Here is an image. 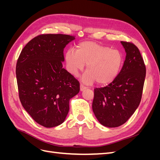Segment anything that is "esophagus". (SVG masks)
<instances>
[{
  "label": "esophagus",
  "mask_w": 160,
  "mask_h": 160,
  "mask_svg": "<svg viewBox=\"0 0 160 160\" xmlns=\"http://www.w3.org/2000/svg\"><path fill=\"white\" fill-rule=\"evenodd\" d=\"M86 89H87V88H86V87H85L84 85H83L82 84L80 85V91H84Z\"/></svg>",
  "instance_id": "1"
}]
</instances>
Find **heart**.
Here are the masks:
<instances>
[{
  "label": "heart",
  "instance_id": "1",
  "mask_svg": "<svg viewBox=\"0 0 160 160\" xmlns=\"http://www.w3.org/2000/svg\"><path fill=\"white\" fill-rule=\"evenodd\" d=\"M65 60L67 69L77 77L85 67V73L82 81L87 84L96 83L105 85L111 83L118 77L122 68L124 57L118 49L93 41H83L77 46L76 51H67Z\"/></svg>",
  "mask_w": 160,
  "mask_h": 160
}]
</instances>
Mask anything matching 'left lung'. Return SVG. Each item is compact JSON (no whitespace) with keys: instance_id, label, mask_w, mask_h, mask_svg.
I'll return each instance as SVG.
<instances>
[{"instance_id":"obj_1","label":"left lung","mask_w":160,"mask_h":160,"mask_svg":"<svg viewBox=\"0 0 160 160\" xmlns=\"http://www.w3.org/2000/svg\"><path fill=\"white\" fill-rule=\"evenodd\" d=\"M126 52L122 70L105 88L94 90L93 113L99 122L108 128L125 123L137 109L142 99L146 69L138 48L121 42Z\"/></svg>"}]
</instances>
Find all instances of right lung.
I'll list each match as a JSON object with an SVG mask.
<instances>
[{"instance_id": "right-lung-1", "label": "right lung", "mask_w": 160, "mask_h": 160, "mask_svg": "<svg viewBox=\"0 0 160 160\" xmlns=\"http://www.w3.org/2000/svg\"><path fill=\"white\" fill-rule=\"evenodd\" d=\"M73 36L47 34L28 42L19 56L16 75L19 98L27 112L45 128L64 122L79 83L64 68V48Z\"/></svg>"}]
</instances>
